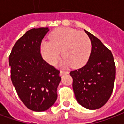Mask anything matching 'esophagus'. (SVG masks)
I'll use <instances>...</instances> for the list:
<instances>
[{"label":"esophagus","mask_w":124,"mask_h":124,"mask_svg":"<svg viewBox=\"0 0 124 124\" xmlns=\"http://www.w3.org/2000/svg\"><path fill=\"white\" fill-rule=\"evenodd\" d=\"M67 74H69V72L68 71H60V76L61 77H62V76L65 75H67Z\"/></svg>","instance_id":"1"}]
</instances>
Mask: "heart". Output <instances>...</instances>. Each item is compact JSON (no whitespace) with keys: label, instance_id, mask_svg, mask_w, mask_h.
I'll list each match as a JSON object with an SVG mask.
<instances>
[{"label":"heart","instance_id":"1","mask_svg":"<svg viewBox=\"0 0 124 124\" xmlns=\"http://www.w3.org/2000/svg\"><path fill=\"white\" fill-rule=\"evenodd\" d=\"M49 41H42L40 51L43 58L51 65L63 56L61 66L80 68L88 62L92 51V43L86 33L75 29L62 27L54 30L49 36Z\"/></svg>","mask_w":124,"mask_h":124}]
</instances>
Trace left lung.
<instances>
[{
  "instance_id": "obj_1",
  "label": "left lung",
  "mask_w": 124,
  "mask_h": 124,
  "mask_svg": "<svg viewBox=\"0 0 124 124\" xmlns=\"http://www.w3.org/2000/svg\"><path fill=\"white\" fill-rule=\"evenodd\" d=\"M92 43V51L85 65L71 71L73 88L80 104L89 110L102 107L112 93L115 63L110 49L99 39L85 30Z\"/></svg>"
}]
</instances>
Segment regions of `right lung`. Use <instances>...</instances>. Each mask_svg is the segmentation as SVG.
Listing matches in <instances>:
<instances>
[{
	"label": "right lung",
	"mask_w": 124,
	"mask_h": 124,
	"mask_svg": "<svg viewBox=\"0 0 124 124\" xmlns=\"http://www.w3.org/2000/svg\"><path fill=\"white\" fill-rule=\"evenodd\" d=\"M48 28H33L14 44L10 56L11 80L19 98L30 110L43 112L54 104L59 71L43 60L40 52Z\"/></svg>",
	"instance_id": "obj_1"
}]
</instances>
